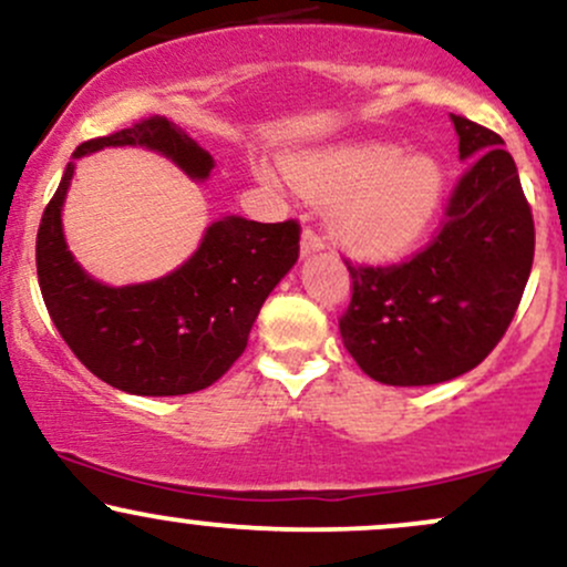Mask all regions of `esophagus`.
Instances as JSON below:
<instances>
[{
  "instance_id": "esophagus-1",
  "label": "esophagus",
  "mask_w": 567,
  "mask_h": 567,
  "mask_svg": "<svg viewBox=\"0 0 567 567\" xmlns=\"http://www.w3.org/2000/svg\"><path fill=\"white\" fill-rule=\"evenodd\" d=\"M320 250H324V239L315 229H303V234H301V256L309 258V256H315V252H320Z\"/></svg>"
}]
</instances>
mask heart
I'll use <instances>...</instances> for the list:
<instances>
[{"label": "heart", "mask_w": 567, "mask_h": 567, "mask_svg": "<svg viewBox=\"0 0 567 567\" xmlns=\"http://www.w3.org/2000/svg\"><path fill=\"white\" fill-rule=\"evenodd\" d=\"M282 171L298 194L330 202L328 224L338 245L368 264H392L413 252L445 186L432 154H400L379 141L292 154Z\"/></svg>", "instance_id": "1"}]
</instances>
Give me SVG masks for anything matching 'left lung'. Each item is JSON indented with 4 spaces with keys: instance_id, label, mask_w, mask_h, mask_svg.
I'll use <instances>...</instances> for the list:
<instances>
[{
    "instance_id": "left-lung-1",
    "label": "left lung",
    "mask_w": 567,
    "mask_h": 567,
    "mask_svg": "<svg viewBox=\"0 0 567 567\" xmlns=\"http://www.w3.org/2000/svg\"><path fill=\"white\" fill-rule=\"evenodd\" d=\"M466 171L442 231L413 261L349 266L343 347L373 381L432 386L470 373L509 328L533 266V216L493 130L451 114Z\"/></svg>"
}]
</instances>
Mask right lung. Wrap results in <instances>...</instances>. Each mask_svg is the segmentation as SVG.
I'll return each instance as SVG.
<instances>
[{"mask_svg": "<svg viewBox=\"0 0 567 567\" xmlns=\"http://www.w3.org/2000/svg\"><path fill=\"white\" fill-rule=\"evenodd\" d=\"M106 146H141L210 178L216 159L162 116L82 143L44 207L37 234V275L58 333L90 373L138 396L192 394L216 383L247 347L269 292L298 261V224H258L243 216L213 220L178 269L135 285L101 282L82 269L63 234L76 159Z\"/></svg>", "mask_w": 567, "mask_h": 567, "instance_id": "obj_1", "label": "right lung"}]
</instances>
